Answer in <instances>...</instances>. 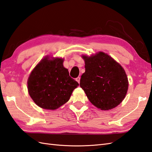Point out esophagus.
I'll return each instance as SVG.
<instances>
[{
	"label": "esophagus",
	"instance_id": "1",
	"mask_svg": "<svg viewBox=\"0 0 152 152\" xmlns=\"http://www.w3.org/2000/svg\"><path fill=\"white\" fill-rule=\"evenodd\" d=\"M76 80L77 81V82L80 83V77H76Z\"/></svg>",
	"mask_w": 152,
	"mask_h": 152
}]
</instances>
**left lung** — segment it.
Segmentation results:
<instances>
[{"label": "left lung", "instance_id": "left-lung-1", "mask_svg": "<svg viewBox=\"0 0 152 152\" xmlns=\"http://www.w3.org/2000/svg\"><path fill=\"white\" fill-rule=\"evenodd\" d=\"M86 72L80 86L95 107L108 111L123 101L128 90V79L124 68L111 56L103 52L82 54Z\"/></svg>", "mask_w": 152, "mask_h": 152}]
</instances>
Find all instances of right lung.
<instances>
[{
	"instance_id": "right-lung-1",
	"label": "right lung",
	"mask_w": 152,
	"mask_h": 152,
	"mask_svg": "<svg viewBox=\"0 0 152 152\" xmlns=\"http://www.w3.org/2000/svg\"><path fill=\"white\" fill-rule=\"evenodd\" d=\"M64 58L46 56L31 70L27 81L28 94L42 109L56 110L70 99L78 83L63 66Z\"/></svg>"
}]
</instances>
